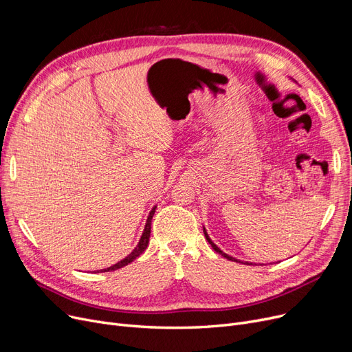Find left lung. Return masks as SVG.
I'll use <instances>...</instances> for the list:
<instances>
[{
	"instance_id": "8db88e82",
	"label": "left lung",
	"mask_w": 352,
	"mask_h": 352,
	"mask_svg": "<svg viewBox=\"0 0 352 352\" xmlns=\"http://www.w3.org/2000/svg\"><path fill=\"white\" fill-rule=\"evenodd\" d=\"M204 235H206V238H207V241L211 244V247H212V250L215 251V252H218V254H221L223 255L224 258H227V260H230V261H234V263H241V264H247V265H252V263H248V261H241V260H236V258H234V256H231V255H228V254H226L224 251H221L214 243H212V239L210 238V235L207 234V230H206V227H204Z\"/></svg>"
}]
</instances>
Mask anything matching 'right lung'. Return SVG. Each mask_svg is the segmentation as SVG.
Wrapping results in <instances>:
<instances>
[{
    "label": "right lung",
    "instance_id": "obj_1",
    "mask_svg": "<svg viewBox=\"0 0 352 352\" xmlns=\"http://www.w3.org/2000/svg\"><path fill=\"white\" fill-rule=\"evenodd\" d=\"M155 208H157V206L150 211V215H148V218H146V223H145V227H144V231H142V235H141V238H140V241H138V244H137V247L129 252L125 258H122L121 261H118L117 264H114V265H111V267H108V268H104V270H100V272H108V271H116V270H120V268H122V267H125V265H128L129 263H133L137 256H140L144 251H145V248L148 247V243H150V234H151V221H153V217H154V212H155Z\"/></svg>",
    "mask_w": 352,
    "mask_h": 352
}]
</instances>
